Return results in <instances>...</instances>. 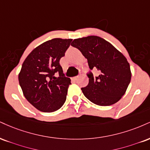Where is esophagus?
Returning a JSON list of instances; mask_svg holds the SVG:
<instances>
[{"instance_id": "1", "label": "esophagus", "mask_w": 150, "mask_h": 150, "mask_svg": "<svg viewBox=\"0 0 150 150\" xmlns=\"http://www.w3.org/2000/svg\"><path fill=\"white\" fill-rule=\"evenodd\" d=\"M78 78H79V76H75V77H73V80H75V81H76V80H78Z\"/></svg>"}]
</instances>
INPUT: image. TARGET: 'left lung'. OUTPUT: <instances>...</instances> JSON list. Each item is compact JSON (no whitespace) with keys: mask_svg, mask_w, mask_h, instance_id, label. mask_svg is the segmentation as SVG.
I'll use <instances>...</instances> for the list:
<instances>
[{"mask_svg":"<svg viewBox=\"0 0 150 150\" xmlns=\"http://www.w3.org/2000/svg\"><path fill=\"white\" fill-rule=\"evenodd\" d=\"M71 45L78 49L87 59L94 76L88 74L89 84L82 91L91 102L108 106L120 100L127 91L131 79L130 65L127 58L112 45L96 35L75 39Z\"/></svg>","mask_w":150,"mask_h":150,"instance_id":"1","label":"left lung"}]
</instances>
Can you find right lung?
<instances>
[{
  "label": "right lung",
  "mask_w": 150,
  "mask_h": 150,
  "mask_svg": "<svg viewBox=\"0 0 150 150\" xmlns=\"http://www.w3.org/2000/svg\"><path fill=\"white\" fill-rule=\"evenodd\" d=\"M72 39L54 38L40 45L23 61L19 82L23 96L36 109L52 112L62 107L70 79L59 64ZM56 73L59 77H55Z\"/></svg>",
  "instance_id": "right-lung-1"
}]
</instances>
